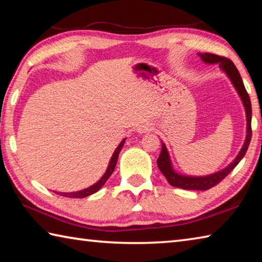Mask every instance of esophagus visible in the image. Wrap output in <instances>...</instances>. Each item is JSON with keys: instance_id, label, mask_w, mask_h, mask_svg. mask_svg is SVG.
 <instances>
[{"instance_id": "34e87169", "label": "esophagus", "mask_w": 262, "mask_h": 262, "mask_svg": "<svg viewBox=\"0 0 262 262\" xmlns=\"http://www.w3.org/2000/svg\"><path fill=\"white\" fill-rule=\"evenodd\" d=\"M151 129H152L151 126H149V125H141V126L137 127L136 132L140 133V134H143V133H148V132L151 130Z\"/></svg>"}]
</instances>
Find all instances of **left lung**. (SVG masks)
Returning <instances> with one entry per match:
<instances>
[{"label": "left lung", "mask_w": 262, "mask_h": 262, "mask_svg": "<svg viewBox=\"0 0 262 262\" xmlns=\"http://www.w3.org/2000/svg\"><path fill=\"white\" fill-rule=\"evenodd\" d=\"M199 56L201 57V60L207 64H219L220 69L227 75L230 82L234 88V90L237 91V94L241 98L244 110H245L246 114V137L244 141V144L241 149V151L238 152L236 158L229 164L228 166H225L222 170L214 172L211 174L207 176H188L180 173L173 167L172 164L170 154L166 145L162 141V151L159 157L157 159V166L161 170L162 173L165 177L168 184L174 186V187L184 188V189H190V190H207L214 187L220 181L223 180L230 172H231L234 167L238 165V163L242 161L243 157L245 156L247 151L248 145H250L251 137H252V129H251V121H252V106L251 100L248 97L247 92L244 86V83L242 81L241 75L236 68V66L233 64L231 60L227 59V57H222L215 54H210V53H199Z\"/></svg>", "instance_id": "8db88e82"}]
</instances>
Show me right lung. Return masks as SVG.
Masks as SVG:
<instances>
[{
    "instance_id": "1",
    "label": "right lung",
    "mask_w": 262,
    "mask_h": 262,
    "mask_svg": "<svg viewBox=\"0 0 262 262\" xmlns=\"http://www.w3.org/2000/svg\"><path fill=\"white\" fill-rule=\"evenodd\" d=\"M125 141H126V139H123L120 142V144H119L118 147H117V149L114 150V152L112 155V157H111V159H110L108 166H107V168H106L105 173L103 174V177H101V178L98 181H97V183H95L94 185H91V186H89V187L84 188V189L76 190V192H56V194L62 195V196H66V198L83 199V198L89 196V195H92V194H95V193L98 192V190L105 185L106 181H107V179L110 178L111 174L113 173L115 165H117V162H118L119 154H120L121 149L123 147V144H125Z\"/></svg>"
}]
</instances>
